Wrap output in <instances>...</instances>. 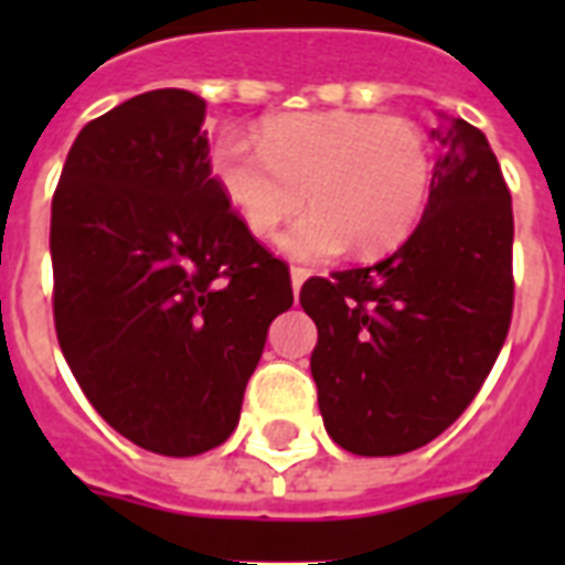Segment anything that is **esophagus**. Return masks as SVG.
Instances as JSON below:
<instances>
[{
    "instance_id": "1",
    "label": "esophagus",
    "mask_w": 565,
    "mask_h": 565,
    "mask_svg": "<svg viewBox=\"0 0 565 565\" xmlns=\"http://www.w3.org/2000/svg\"><path fill=\"white\" fill-rule=\"evenodd\" d=\"M308 275H310V269H305V266H292V269H290L292 290L299 292V290H301V284L308 281Z\"/></svg>"
}]
</instances>
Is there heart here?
Returning <instances> with one entry per match:
<instances>
[{"label": "heart", "instance_id": "heart-1", "mask_svg": "<svg viewBox=\"0 0 565 565\" xmlns=\"http://www.w3.org/2000/svg\"><path fill=\"white\" fill-rule=\"evenodd\" d=\"M211 175L257 239L281 237L296 260H328L352 246L377 255L398 246L422 220L434 184L425 131L407 117L317 110L266 119L257 143L225 131L213 143Z\"/></svg>", "mask_w": 565, "mask_h": 565}]
</instances>
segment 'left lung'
<instances>
[{
	"instance_id": "8db88e82",
	"label": "left lung",
	"mask_w": 565,
	"mask_h": 565,
	"mask_svg": "<svg viewBox=\"0 0 565 565\" xmlns=\"http://www.w3.org/2000/svg\"><path fill=\"white\" fill-rule=\"evenodd\" d=\"M413 234L372 266L308 278L319 411L337 446L404 455L439 437L490 375L513 317V204L483 131H443Z\"/></svg>"
}]
</instances>
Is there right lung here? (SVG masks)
Returning a JSON list of instances; mask_svg holds the SVG:
<instances>
[{"label":"right lung","instance_id":"1","mask_svg":"<svg viewBox=\"0 0 565 565\" xmlns=\"http://www.w3.org/2000/svg\"><path fill=\"white\" fill-rule=\"evenodd\" d=\"M204 99L149 90L90 119L52 195L61 352L135 446L193 457L237 428L290 269L211 175Z\"/></svg>","mask_w":565,"mask_h":565}]
</instances>
